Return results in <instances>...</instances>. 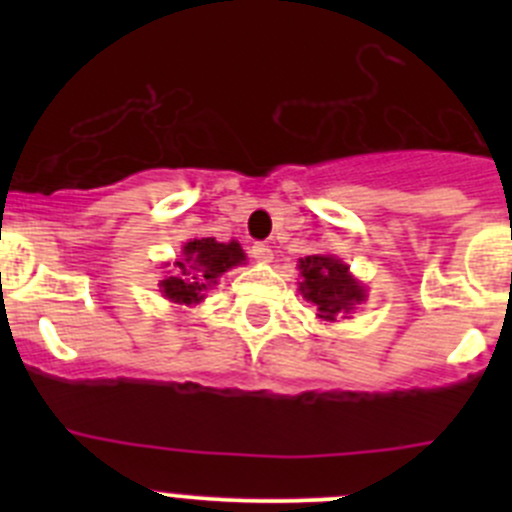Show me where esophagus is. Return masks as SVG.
<instances>
[{
    "label": "esophagus",
    "instance_id": "34e87169",
    "mask_svg": "<svg viewBox=\"0 0 512 512\" xmlns=\"http://www.w3.org/2000/svg\"><path fill=\"white\" fill-rule=\"evenodd\" d=\"M250 252L257 262H272V250L270 245H265V242H255Z\"/></svg>",
    "mask_w": 512,
    "mask_h": 512
}]
</instances>
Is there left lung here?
I'll return each mask as SVG.
<instances>
[{
	"mask_svg": "<svg viewBox=\"0 0 512 512\" xmlns=\"http://www.w3.org/2000/svg\"><path fill=\"white\" fill-rule=\"evenodd\" d=\"M299 270L304 280L299 282V289L317 307L319 317L327 322L354 309V304L364 299V289L352 280L349 267L334 257L309 255L299 260Z\"/></svg>",
	"mask_w": 512,
	"mask_h": 512,
	"instance_id": "left-lung-1",
	"label": "left lung"
}]
</instances>
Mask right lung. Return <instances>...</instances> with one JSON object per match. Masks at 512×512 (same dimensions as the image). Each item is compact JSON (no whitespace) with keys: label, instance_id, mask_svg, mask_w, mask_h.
<instances>
[{"label":"right lung","instance_id":"right-lung-1","mask_svg":"<svg viewBox=\"0 0 512 512\" xmlns=\"http://www.w3.org/2000/svg\"><path fill=\"white\" fill-rule=\"evenodd\" d=\"M245 262V252L232 242H215V237H200L183 247V260L175 262L178 270L160 280V292L170 302L195 304L203 299V292L218 282V277L230 267Z\"/></svg>","mask_w":512,"mask_h":512}]
</instances>
